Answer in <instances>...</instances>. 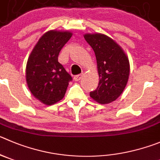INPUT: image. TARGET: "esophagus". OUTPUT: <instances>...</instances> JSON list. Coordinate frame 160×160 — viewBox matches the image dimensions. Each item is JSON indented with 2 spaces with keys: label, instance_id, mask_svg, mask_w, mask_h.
<instances>
[{
  "label": "esophagus",
  "instance_id": "esophagus-1",
  "mask_svg": "<svg viewBox=\"0 0 160 160\" xmlns=\"http://www.w3.org/2000/svg\"><path fill=\"white\" fill-rule=\"evenodd\" d=\"M82 77H83V74H78V75H76L75 77H74V80H75L76 81H79V80H80V79L82 78Z\"/></svg>",
  "mask_w": 160,
  "mask_h": 160
}]
</instances>
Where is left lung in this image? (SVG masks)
<instances>
[{
    "instance_id": "1",
    "label": "left lung",
    "mask_w": 160,
    "mask_h": 160,
    "mask_svg": "<svg viewBox=\"0 0 160 160\" xmlns=\"http://www.w3.org/2000/svg\"><path fill=\"white\" fill-rule=\"evenodd\" d=\"M85 40L96 57L99 82L90 96L101 104L116 100L123 92L129 76V62L121 46L102 34H86Z\"/></svg>"
}]
</instances>
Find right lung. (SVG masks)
<instances>
[{"instance_id":"right-lung-1","label":"right lung","mask_w":160,"mask_h":160,"mask_svg":"<svg viewBox=\"0 0 160 160\" xmlns=\"http://www.w3.org/2000/svg\"><path fill=\"white\" fill-rule=\"evenodd\" d=\"M69 31H50L39 38L28 60L26 80L32 95L46 105H52L63 98L68 83L72 80L58 55L70 39Z\"/></svg>"}]
</instances>
